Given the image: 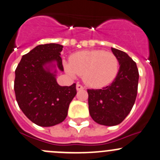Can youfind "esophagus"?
Here are the masks:
<instances>
[{
    "mask_svg": "<svg viewBox=\"0 0 160 160\" xmlns=\"http://www.w3.org/2000/svg\"><path fill=\"white\" fill-rule=\"evenodd\" d=\"M76 88H77V90H83V89H84V87H83L82 85L77 83V86H76Z\"/></svg>",
    "mask_w": 160,
    "mask_h": 160,
    "instance_id": "34e87169",
    "label": "esophagus"
}]
</instances>
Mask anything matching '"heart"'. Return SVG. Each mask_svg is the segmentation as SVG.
<instances>
[{
	"instance_id": "obj_1",
	"label": "heart",
	"mask_w": 160,
	"mask_h": 160,
	"mask_svg": "<svg viewBox=\"0 0 160 160\" xmlns=\"http://www.w3.org/2000/svg\"><path fill=\"white\" fill-rule=\"evenodd\" d=\"M70 77L83 76V82L93 88L110 84L117 77L119 61L112 53L102 50H82L73 53L70 62H64Z\"/></svg>"
}]
</instances>
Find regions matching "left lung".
<instances>
[{
	"instance_id": "8db88e82",
	"label": "left lung",
	"mask_w": 160,
	"mask_h": 160,
	"mask_svg": "<svg viewBox=\"0 0 160 160\" xmlns=\"http://www.w3.org/2000/svg\"><path fill=\"white\" fill-rule=\"evenodd\" d=\"M118 59V73L110 85L87 90L90 117L100 125L117 126L128 116L137 95L139 71L137 63L125 52L111 48Z\"/></svg>"
}]
</instances>
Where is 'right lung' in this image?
Wrapping results in <instances>:
<instances>
[{"label": "right lung", "instance_id": "obj_1", "mask_svg": "<svg viewBox=\"0 0 160 160\" xmlns=\"http://www.w3.org/2000/svg\"><path fill=\"white\" fill-rule=\"evenodd\" d=\"M58 43L38 45L23 55L15 70L14 92L27 117L40 127H53L66 119L77 94L76 84L61 87L56 79L63 71Z\"/></svg>", "mask_w": 160, "mask_h": 160}]
</instances>
